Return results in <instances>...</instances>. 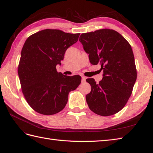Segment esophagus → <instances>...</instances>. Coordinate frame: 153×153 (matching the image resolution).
Instances as JSON below:
<instances>
[{
    "label": "esophagus",
    "instance_id": "34e87169",
    "mask_svg": "<svg viewBox=\"0 0 153 153\" xmlns=\"http://www.w3.org/2000/svg\"><path fill=\"white\" fill-rule=\"evenodd\" d=\"M85 80H86V78L85 76H82V82L84 83L85 82Z\"/></svg>",
    "mask_w": 153,
    "mask_h": 153
}]
</instances>
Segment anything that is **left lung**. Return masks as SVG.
Returning <instances> with one entry per match:
<instances>
[{"instance_id":"obj_1","label":"left lung","mask_w":153,"mask_h":153,"mask_svg":"<svg viewBox=\"0 0 153 153\" xmlns=\"http://www.w3.org/2000/svg\"><path fill=\"white\" fill-rule=\"evenodd\" d=\"M92 65L100 64L103 78L86 81L91 91L86 95L89 108L95 114L108 116L123 108L137 80V69L131 45L117 31L100 29L82 34L79 38Z\"/></svg>"}]
</instances>
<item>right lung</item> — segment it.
<instances>
[{"mask_svg":"<svg viewBox=\"0 0 153 153\" xmlns=\"http://www.w3.org/2000/svg\"><path fill=\"white\" fill-rule=\"evenodd\" d=\"M79 36L45 29L25 41L18 73L23 94L36 112L47 115L59 112L65 107L69 92L80 85V76L64 75L56 69L66 50L77 42Z\"/></svg>","mask_w":153,"mask_h":153,"instance_id":"1","label":"right lung"}]
</instances>
